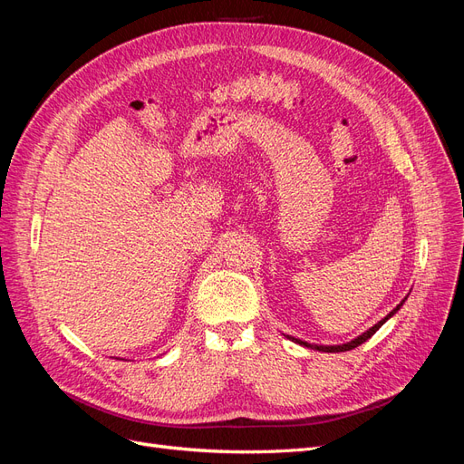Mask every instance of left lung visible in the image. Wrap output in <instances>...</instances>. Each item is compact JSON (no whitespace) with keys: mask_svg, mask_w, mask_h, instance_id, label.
<instances>
[{"mask_svg":"<svg viewBox=\"0 0 464 464\" xmlns=\"http://www.w3.org/2000/svg\"><path fill=\"white\" fill-rule=\"evenodd\" d=\"M404 304V300L395 307V310L392 312H389L382 321L379 323H375V325L370 329V331H366L363 334H360L358 339H354V341H350V343H346V344H339V346H317V344H310V343H304V341H298V339H292V341H296V343H300L302 346H307V348H315V350H321V353H346V350H353V348H356V346H360L362 343H366L368 339H372V336L375 334V331L383 325V323L389 319V317H392L395 315L399 310H401V305Z\"/></svg>","mask_w":464,"mask_h":464,"instance_id":"8db88e82","label":"left lung"}]
</instances>
